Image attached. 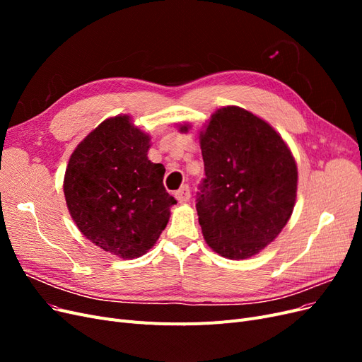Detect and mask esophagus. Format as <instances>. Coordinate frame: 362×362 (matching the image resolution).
<instances>
[{"label": "esophagus", "mask_w": 362, "mask_h": 362, "mask_svg": "<svg viewBox=\"0 0 362 362\" xmlns=\"http://www.w3.org/2000/svg\"><path fill=\"white\" fill-rule=\"evenodd\" d=\"M190 187L189 185H182V187L175 193V198L178 199V202H181V204H184V202H189L190 201Z\"/></svg>", "instance_id": "obj_1"}]
</instances>
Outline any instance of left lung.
<instances>
[{"instance_id": "left-lung-1", "label": "left lung", "mask_w": 362, "mask_h": 362, "mask_svg": "<svg viewBox=\"0 0 362 362\" xmlns=\"http://www.w3.org/2000/svg\"><path fill=\"white\" fill-rule=\"evenodd\" d=\"M199 144L205 178L196 210L206 245L229 259L258 254L293 213L298 168L291 151L266 120L235 105L218 108Z\"/></svg>"}]
</instances>
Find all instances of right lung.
I'll list each match as a JSON object with an SVG mask.
<instances>
[{"label":"right lung","mask_w":362,"mask_h":362,"mask_svg":"<svg viewBox=\"0 0 362 362\" xmlns=\"http://www.w3.org/2000/svg\"><path fill=\"white\" fill-rule=\"evenodd\" d=\"M149 136L129 116L104 120L69 158L63 192L75 225L93 245L124 259L156 245L177 204L164 166L148 160Z\"/></svg>","instance_id":"add662e5"}]
</instances>
